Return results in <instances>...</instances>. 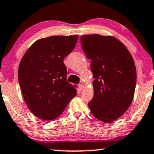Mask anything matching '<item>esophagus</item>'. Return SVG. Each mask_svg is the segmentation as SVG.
Segmentation results:
<instances>
[{
    "label": "esophagus",
    "instance_id": "34e87169",
    "mask_svg": "<svg viewBox=\"0 0 154 154\" xmlns=\"http://www.w3.org/2000/svg\"><path fill=\"white\" fill-rule=\"evenodd\" d=\"M79 86V88H80V90H83L84 88V85H82V84H80V85H78Z\"/></svg>",
    "mask_w": 154,
    "mask_h": 154
}]
</instances>
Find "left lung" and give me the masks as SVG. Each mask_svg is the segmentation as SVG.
I'll return each instance as SVG.
<instances>
[{"label":"left lung","mask_w":154,"mask_h":154,"mask_svg":"<svg viewBox=\"0 0 154 154\" xmlns=\"http://www.w3.org/2000/svg\"><path fill=\"white\" fill-rule=\"evenodd\" d=\"M80 42L95 78L88 107L94 117L111 123L124 114L133 100L137 81L134 60L124 44L113 36L84 35Z\"/></svg>","instance_id":"8db88e82"}]
</instances>
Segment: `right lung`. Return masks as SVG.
<instances>
[{
  "label": "right lung",
  "instance_id": "add662e5",
  "mask_svg": "<svg viewBox=\"0 0 154 154\" xmlns=\"http://www.w3.org/2000/svg\"><path fill=\"white\" fill-rule=\"evenodd\" d=\"M78 36H54L37 40L20 61L18 80L25 102L44 121L58 118L77 90L66 81L63 60L74 50Z\"/></svg>",
  "mask_w": 154,
  "mask_h": 154
}]
</instances>
